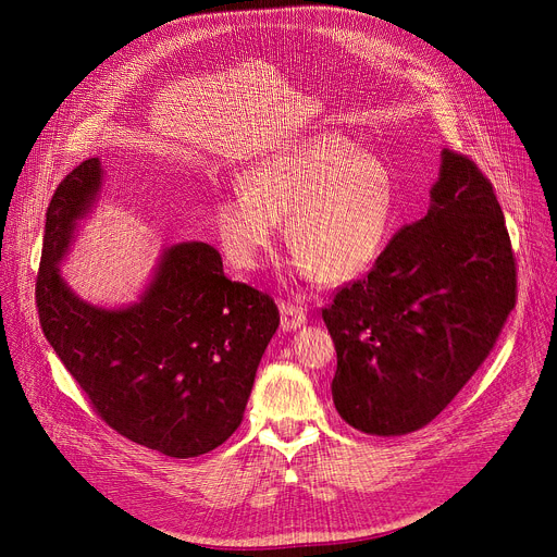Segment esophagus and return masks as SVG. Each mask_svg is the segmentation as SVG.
I'll return each mask as SVG.
<instances>
[{
  "instance_id": "1",
  "label": "esophagus",
  "mask_w": 557,
  "mask_h": 557,
  "mask_svg": "<svg viewBox=\"0 0 557 557\" xmlns=\"http://www.w3.org/2000/svg\"><path fill=\"white\" fill-rule=\"evenodd\" d=\"M282 330H298L305 323V309L294 302H280Z\"/></svg>"
}]
</instances>
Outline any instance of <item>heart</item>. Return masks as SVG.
Returning <instances> with one entry per match:
<instances>
[{
  "label": "heart",
  "instance_id": "obj_1",
  "mask_svg": "<svg viewBox=\"0 0 557 557\" xmlns=\"http://www.w3.org/2000/svg\"><path fill=\"white\" fill-rule=\"evenodd\" d=\"M397 216L391 166L334 133L307 137L248 169L244 189L216 198L214 227L237 269H257L277 221L294 267L323 284L366 275L386 250Z\"/></svg>",
  "mask_w": 557,
  "mask_h": 557
}]
</instances>
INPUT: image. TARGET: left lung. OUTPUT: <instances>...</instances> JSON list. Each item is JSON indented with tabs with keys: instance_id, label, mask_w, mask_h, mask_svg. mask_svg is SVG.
I'll return each instance as SVG.
<instances>
[{
	"instance_id": "1",
	"label": "left lung",
	"mask_w": 557,
	"mask_h": 557,
	"mask_svg": "<svg viewBox=\"0 0 557 557\" xmlns=\"http://www.w3.org/2000/svg\"><path fill=\"white\" fill-rule=\"evenodd\" d=\"M515 302L517 259L494 187L445 149L426 216L323 307L336 411L372 435L422 429L487 359Z\"/></svg>"
}]
</instances>
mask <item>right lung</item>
Returning a JSON list of instances; mask_svg holds the SVG:
<instances>
[{
	"mask_svg": "<svg viewBox=\"0 0 557 557\" xmlns=\"http://www.w3.org/2000/svg\"><path fill=\"white\" fill-rule=\"evenodd\" d=\"M99 187V158H90L51 196L36 277L40 327L110 429L171 458L208 454L244 420L257 366L280 325L277 305L227 280L219 250L202 242L171 246L128 309L78 300L58 261Z\"/></svg>",
	"mask_w": 557,
	"mask_h": 557,
	"instance_id": "obj_1",
	"label": "right lung"
}]
</instances>
